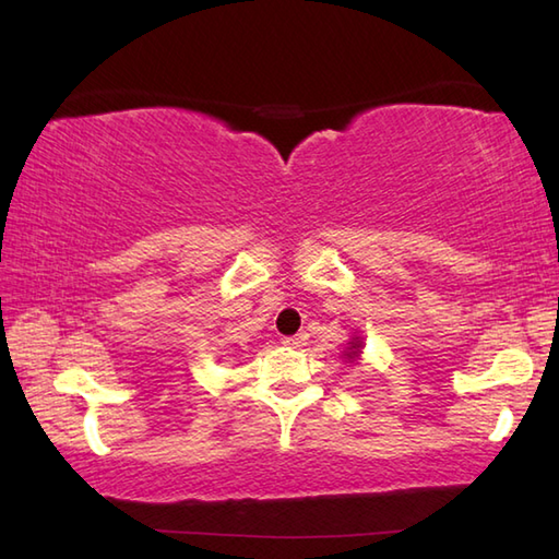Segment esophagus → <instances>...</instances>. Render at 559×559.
<instances>
[{
  "mask_svg": "<svg viewBox=\"0 0 559 559\" xmlns=\"http://www.w3.org/2000/svg\"><path fill=\"white\" fill-rule=\"evenodd\" d=\"M307 341V333H297V335H288V338H283V345L288 347H302Z\"/></svg>",
  "mask_w": 559,
  "mask_h": 559,
  "instance_id": "esophagus-1",
  "label": "esophagus"
}]
</instances>
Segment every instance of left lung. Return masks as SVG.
Returning <instances> with one entry per match:
<instances>
[{
    "instance_id": "1",
    "label": "left lung",
    "mask_w": 559,
    "mask_h": 559,
    "mask_svg": "<svg viewBox=\"0 0 559 559\" xmlns=\"http://www.w3.org/2000/svg\"><path fill=\"white\" fill-rule=\"evenodd\" d=\"M359 347H361V343H359V341L355 338V341H353V345H349V353H347V359H353V361H355V359L359 357Z\"/></svg>"
}]
</instances>
